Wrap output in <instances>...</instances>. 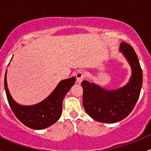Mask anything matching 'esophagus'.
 I'll return each instance as SVG.
<instances>
[{
	"mask_svg": "<svg viewBox=\"0 0 151 151\" xmlns=\"http://www.w3.org/2000/svg\"><path fill=\"white\" fill-rule=\"evenodd\" d=\"M76 77H77V83H81L83 82V80H84L85 75L83 74V71H79L76 74Z\"/></svg>",
	"mask_w": 151,
	"mask_h": 151,
	"instance_id": "34e87169",
	"label": "esophagus"
}]
</instances>
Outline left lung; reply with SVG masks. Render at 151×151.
Here are the masks:
<instances>
[{"instance_id": "8db88e82", "label": "left lung", "mask_w": 151, "mask_h": 151, "mask_svg": "<svg viewBox=\"0 0 151 151\" xmlns=\"http://www.w3.org/2000/svg\"><path fill=\"white\" fill-rule=\"evenodd\" d=\"M119 50L132 68L129 83L116 90H107L84 80L83 103L87 113L95 121L113 123L124 119L133 110L142 85V71L133 47L121 42Z\"/></svg>"}]
</instances>
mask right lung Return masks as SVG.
<instances>
[{"mask_svg":"<svg viewBox=\"0 0 151 151\" xmlns=\"http://www.w3.org/2000/svg\"><path fill=\"white\" fill-rule=\"evenodd\" d=\"M6 73L4 78V88L9 104L15 116L24 125L36 130L45 129L54 124L60 118L62 103L65 96L74 85V77L63 80L45 99L33 105H21L17 103L11 96L7 85Z\"/></svg>","mask_w":151,"mask_h":151,"instance_id":"obj_1","label":"right lung"}]
</instances>
